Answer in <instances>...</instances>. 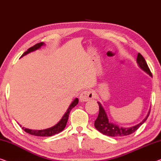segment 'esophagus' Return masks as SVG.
Here are the masks:
<instances>
[{"label": "esophagus", "mask_w": 161, "mask_h": 161, "mask_svg": "<svg viewBox=\"0 0 161 161\" xmlns=\"http://www.w3.org/2000/svg\"><path fill=\"white\" fill-rule=\"evenodd\" d=\"M95 94L94 92L91 91V90H85L83 91L80 96V99L81 102H85L89 100H91L94 98Z\"/></svg>", "instance_id": "esophagus-1"}]
</instances>
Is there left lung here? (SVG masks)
Listing matches in <instances>:
<instances>
[{"instance_id":"8db88e82","label":"left lung","mask_w":161,"mask_h":161,"mask_svg":"<svg viewBox=\"0 0 161 161\" xmlns=\"http://www.w3.org/2000/svg\"><path fill=\"white\" fill-rule=\"evenodd\" d=\"M136 62L138 63V65H139L140 69L143 70V71L144 72H146L147 74H149L151 77H153V75H152L150 70H149L148 65L147 64L145 59L144 58L143 56H142L140 53L138 54L137 55ZM98 104L99 106V113L98 117H97L96 121H95V128H96L99 132L103 133V134L112 137L125 136L130 135L131 133H134L135 131L147 120V119L149 114V112H150V109H149V112L145 117V118H144L141 123L137 124V125L129 127V128H123V127L118 126L117 125H115L114 123H112V122L108 121L107 114H106L105 110H104L101 103L99 102V101H98Z\"/></svg>"}]
</instances>
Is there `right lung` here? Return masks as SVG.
Segmentation results:
<instances>
[{
	"mask_svg": "<svg viewBox=\"0 0 161 161\" xmlns=\"http://www.w3.org/2000/svg\"><path fill=\"white\" fill-rule=\"evenodd\" d=\"M45 44L44 42H41L38 43V44H36L34 46L29 48L28 50H27L25 53H24L22 54V55L21 56V58L23 57V56L28 55V54L32 53V52H34L37 49H40L42 46H44ZM79 103V99L77 98H76L74 100L72 101V103L70 104L69 107L68 108V109L64 115L62 117V118L58 123L56 124L51 128H47V129H44V130H32V129H28V128H25L24 127H22V129L25 131L26 133H29V134L33 135V136H54L55 134H58V133H60L61 131H63L64 130V128H65V125H66L68 119H69V116L70 114V112L71 110L74 107L77 105ZM20 127H22L21 125H19Z\"/></svg>",
	"mask_w": 161,
	"mask_h": 161,
	"instance_id": "1",
	"label": "right lung"
}]
</instances>
